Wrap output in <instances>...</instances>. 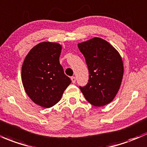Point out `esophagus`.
Returning a JSON list of instances; mask_svg holds the SVG:
<instances>
[{
    "label": "esophagus",
    "mask_w": 147,
    "mask_h": 147,
    "mask_svg": "<svg viewBox=\"0 0 147 147\" xmlns=\"http://www.w3.org/2000/svg\"><path fill=\"white\" fill-rule=\"evenodd\" d=\"M71 80H72V82L73 84H75L76 82V78H75V77H71Z\"/></svg>",
    "instance_id": "34e87169"
}]
</instances>
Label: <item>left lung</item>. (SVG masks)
Masks as SVG:
<instances>
[{"label":"left lung","mask_w":147,"mask_h":147,"mask_svg":"<svg viewBox=\"0 0 147 147\" xmlns=\"http://www.w3.org/2000/svg\"><path fill=\"white\" fill-rule=\"evenodd\" d=\"M86 60L89 80L80 86L88 102L102 107L111 102L118 93L123 75V64L117 49L106 40L93 38L79 43Z\"/></svg>","instance_id":"obj_1"}]
</instances>
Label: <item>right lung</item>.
<instances>
[{
	"mask_svg": "<svg viewBox=\"0 0 147 147\" xmlns=\"http://www.w3.org/2000/svg\"><path fill=\"white\" fill-rule=\"evenodd\" d=\"M62 47L43 42L35 45L24 59L22 80L26 93L35 104L49 108L59 102L71 83L59 62Z\"/></svg>",
	"mask_w": 147,
	"mask_h": 147,
	"instance_id": "right-lung-1",
	"label": "right lung"
}]
</instances>
